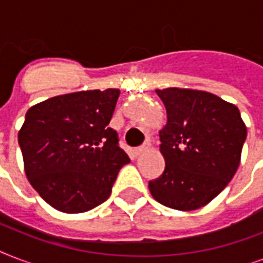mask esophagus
Returning <instances> with one entry per match:
<instances>
[{"mask_svg": "<svg viewBox=\"0 0 263 263\" xmlns=\"http://www.w3.org/2000/svg\"><path fill=\"white\" fill-rule=\"evenodd\" d=\"M150 150V143L148 142H146V143H143L140 147L135 148V153H136V156H140V154H143V153L148 152Z\"/></svg>", "mask_w": 263, "mask_h": 263, "instance_id": "esophagus-1", "label": "esophagus"}]
</instances>
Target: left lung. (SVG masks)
I'll list each match as a JSON object with an SVG mask.
<instances>
[{"mask_svg":"<svg viewBox=\"0 0 263 263\" xmlns=\"http://www.w3.org/2000/svg\"><path fill=\"white\" fill-rule=\"evenodd\" d=\"M166 109L160 131L165 160L161 177L148 183L164 206L191 212L212 202L236 173L247 127L236 105L202 90H156Z\"/></svg>","mask_w":263,"mask_h":263,"instance_id":"1","label":"left lung"}]
</instances>
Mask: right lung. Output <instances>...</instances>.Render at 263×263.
I'll return each mask as SVG.
<instances>
[{
    "instance_id": "1",
    "label": "right lung",
    "mask_w": 263,
    "mask_h": 263,
    "mask_svg": "<svg viewBox=\"0 0 263 263\" xmlns=\"http://www.w3.org/2000/svg\"><path fill=\"white\" fill-rule=\"evenodd\" d=\"M120 91L57 95L28 109L18 131L24 172L51 208L88 212L109 198L129 158L109 127Z\"/></svg>"
}]
</instances>
